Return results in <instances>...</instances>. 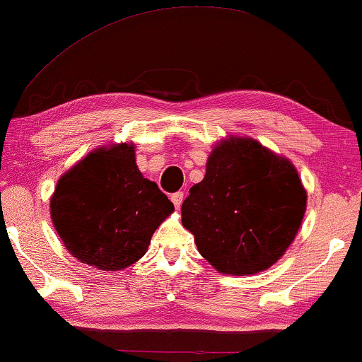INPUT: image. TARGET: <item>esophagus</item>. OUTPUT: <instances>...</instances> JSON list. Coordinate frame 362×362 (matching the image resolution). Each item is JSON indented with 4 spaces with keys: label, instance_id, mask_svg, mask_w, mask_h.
I'll use <instances>...</instances> for the list:
<instances>
[{
    "label": "esophagus",
    "instance_id": "esophagus-1",
    "mask_svg": "<svg viewBox=\"0 0 362 362\" xmlns=\"http://www.w3.org/2000/svg\"><path fill=\"white\" fill-rule=\"evenodd\" d=\"M182 197H185V194H182L181 191H180V192H175V194L171 196V201H173V204H175L176 209H180V207H181V204H182Z\"/></svg>",
    "mask_w": 362,
    "mask_h": 362
}]
</instances>
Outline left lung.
<instances>
[{
    "label": "left lung",
    "instance_id": "1",
    "mask_svg": "<svg viewBox=\"0 0 362 362\" xmlns=\"http://www.w3.org/2000/svg\"><path fill=\"white\" fill-rule=\"evenodd\" d=\"M306 209L295 166L250 138L222 141L206 176L181 206L199 254L222 274L250 275L274 265L293 242Z\"/></svg>",
    "mask_w": 362,
    "mask_h": 362
}]
</instances>
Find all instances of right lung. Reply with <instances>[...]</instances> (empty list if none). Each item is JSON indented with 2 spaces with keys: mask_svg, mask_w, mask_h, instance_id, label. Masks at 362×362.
<instances>
[{
  "mask_svg": "<svg viewBox=\"0 0 362 362\" xmlns=\"http://www.w3.org/2000/svg\"><path fill=\"white\" fill-rule=\"evenodd\" d=\"M175 206L135 163V146L97 150L57 182L51 216L66 249L83 264L122 270L145 255Z\"/></svg>",
  "mask_w": 362,
  "mask_h": 362,
  "instance_id": "right-lung-1",
  "label": "right lung"
}]
</instances>
